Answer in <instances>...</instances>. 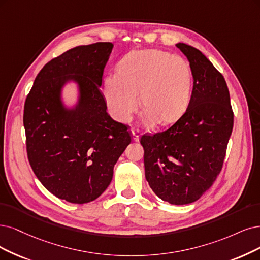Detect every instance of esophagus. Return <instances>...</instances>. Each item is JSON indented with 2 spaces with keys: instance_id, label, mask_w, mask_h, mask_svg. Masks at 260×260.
Instances as JSON below:
<instances>
[{
  "instance_id": "obj_1",
  "label": "esophagus",
  "mask_w": 260,
  "mask_h": 260,
  "mask_svg": "<svg viewBox=\"0 0 260 260\" xmlns=\"http://www.w3.org/2000/svg\"><path fill=\"white\" fill-rule=\"evenodd\" d=\"M132 133V136H133V140L134 141H139V135H138V131H135V129H132L131 131Z\"/></svg>"
}]
</instances>
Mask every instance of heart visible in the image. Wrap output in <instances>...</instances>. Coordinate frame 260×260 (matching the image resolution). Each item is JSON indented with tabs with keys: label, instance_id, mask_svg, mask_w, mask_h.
<instances>
[{
	"label": "heart",
	"instance_id": "heart-1",
	"mask_svg": "<svg viewBox=\"0 0 260 260\" xmlns=\"http://www.w3.org/2000/svg\"><path fill=\"white\" fill-rule=\"evenodd\" d=\"M193 74L189 64L179 55L159 49L133 51L118 64L117 76L108 77L104 96L112 117L129 121L140 104L146 108L142 121L160 124L177 121L187 108Z\"/></svg>",
	"mask_w": 260,
	"mask_h": 260
}]
</instances>
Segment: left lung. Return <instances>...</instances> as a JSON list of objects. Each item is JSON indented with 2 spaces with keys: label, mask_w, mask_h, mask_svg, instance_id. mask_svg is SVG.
I'll list each match as a JSON object with an SVG mask.
<instances>
[{
  "label": "left lung",
  "mask_w": 260,
  "mask_h": 260,
  "mask_svg": "<svg viewBox=\"0 0 260 260\" xmlns=\"http://www.w3.org/2000/svg\"><path fill=\"white\" fill-rule=\"evenodd\" d=\"M176 46L193 74L187 109L168 129L142 135L140 143L152 190L171 205H187L203 196L222 170L234 112L223 75L196 48Z\"/></svg>",
  "instance_id": "left-lung-1"
}]
</instances>
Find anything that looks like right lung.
<instances>
[{
	"instance_id": "1",
	"label": "right lung",
	"mask_w": 260,
	"mask_h": 260,
	"mask_svg": "<svg viewBox=\"0 0 260 260\" xmlns=\"http://www.w3.org/2000/svg\"><path fill=\"white\" fill-rule=\"evenodd\" d=\"M112 48L111 43H95L54 57L38 73L25 100L30 165L51 194L72 204L90 203L104 193L132 140L126 125L106 111L100 89ZM70 81L80 89L79 103L72 110L60 99Z\"/></svg>"
}]
</instances>
